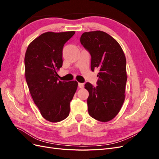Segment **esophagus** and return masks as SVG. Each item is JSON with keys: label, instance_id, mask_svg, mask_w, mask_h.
<instances>
[{"label": "esophagus", "instance_id": "34e87169", "mask_svg": "<svg viewBox=\"0 0 159 159\" xmlns=\"http://www.w3.org/2000/svg\"><path fill=\"white\" fill-rule=\"evenodd\" d=\"M78 87L80 88H83L84 87V84L83 83H79L78 84Z\"/></svg>", "mask_w": 159, "mask_h": 159}]
</instances>
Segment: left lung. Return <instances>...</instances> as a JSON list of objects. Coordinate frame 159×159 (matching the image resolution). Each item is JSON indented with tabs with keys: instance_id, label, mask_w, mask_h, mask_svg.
Returning a JSON list of instances; mask_svg holds the SVG:
<instances>
[{
	"instance_id": "1",
	"label": "left lung",
	"mask_w": 159,
	"mask_h": 159,
	"mask_svg": "<svg viewBox=\"0 0 159 159\" xmlns=\"http://www.w3.org/2000/svg\"><path fill=\"white\" fill-rule=\"evenodd\" d=\"M80 42L91 56V71L99 70L96 87L85 84L89 115L99 121H109L119 113L125 97V56L119 43L103 31L84 32Z\"/></svg>"
}]
</instances>
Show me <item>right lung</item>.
<instances>
[{
  "label": "right lung",
  "instance_id": "obj_1",
  "mask_svg": "<svg viewBox=\"0 0 159 159\" xmlns=\"http://www.w3.org/2000/svg\"><path fill=\"white\" fill-rule=\"evenodd\" d=\"M74 31L47 32L28 45L25 57V77L34 102L42 116L56 123L69 115L70 102L78 88L76 81H58L62 50Z\"/></svg>",
  "mask_w": 159,
  "mask_h": 159
}]
</instances>
